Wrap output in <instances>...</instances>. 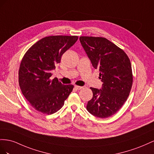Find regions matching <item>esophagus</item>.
<instances>
[{"label":"esophagus","mask_w":154,"mask_h":154,"mask_svg":"<svg viewBox=\"0 0 154 154\" xmlns=\"http://www.w3.org/2000/svg\"><path fill=\"white\" fill-rule=\"evenodd\" d=\"M75 88L76 90H80L82 88V86H75Z\"/></svg>","instance_id":"34e87169"}]
</instances>
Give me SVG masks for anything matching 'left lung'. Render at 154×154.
<instances>
[{"mask_svg": "<svg viewBox=\"0 0 154 154\" xmlns=\"http://www.w3.org/2000/svg\"><path fill=\"white\" fill-rule=\"evenodd\" d=\"M80 42L92 66L99 69L103 82L101 90L90 88L93 97L86 109L100 118L110 117L119 110L129 96L133 75L126 53L107 38L81 36Z\"/></svg>", "mask_w": 154, "mask_h": 154, "instance_id": "left-lung-1", "label": "left lung"}]
</instances>
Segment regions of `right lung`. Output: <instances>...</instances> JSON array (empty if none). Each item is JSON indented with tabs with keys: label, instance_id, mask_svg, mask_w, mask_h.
I'll return each instance as SVG.
<instances>
[{
	"label": "right lung",
	"instance_id": "right-lung-1",
	"mask_svg": "<svg viewBox=\"0 0 154 154\" xmlns=\"http://www.w3.org/2000/svg\"><path fill=\"white\" fill-rule=\"evenodd\" d=\"M77 36L54 35L41 38L31 46L21 60L19 83L32 106L44 114H53L63 106L73 85L51 79V70L64 53L77 41Z\"/></svg>",
	"mask_w": 154,
	"mask_h": 154
}]
</instances>
